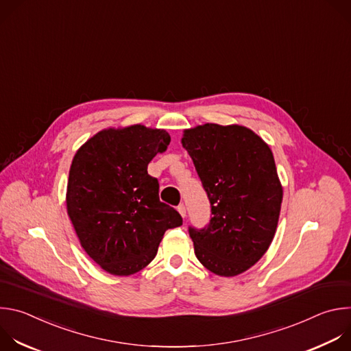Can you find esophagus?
Here are the masks:
<instances>
[{
  "label": "esophagus",
  "instance_id": "obj_1",
  "mask_svg": "<svg viewBox=\"0 0 351 351\" xmlns=\"http://www.w3.org/2000/svg\"><path fill=\"white\" fill-rule=\"evenodd\" d=\"M178 211H179V214L184 218L186 217V206L184 204H179L178 206Z\"/></svg>",
  "mask_w": 351,
  "mask_h": 351
}]
</instances>
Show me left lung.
<instances>
[{
    "mask_svg": "<svg viewBox=\"0 0 351 351\" xmlns=\"http://www.w3.org/2000/svg\"><path fill=\"white\" fill-rule=\"evenodd\" d=\"M182 145L211 203L210 223L189 228L195 257L215 275L236 276L265 254L276 232L283 189L274 154L240 125L187 129Z\"/></svg>",
    "mask_w": 351,
    "mask_h": 351,
    "instance_id": "8db88e82",
    "label": "left lung"
}]
</instances>
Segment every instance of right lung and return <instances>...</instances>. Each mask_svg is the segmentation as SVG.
<instances>
[{
  "instance_id": "right-lung-1",
  "label": "right lung",
  "mask_w": 351,
  "mask_h": 351,
  "mask_svg": "<svg viewBox=\"0 0 351 351\" xmlns=\"http://www.w3.org/2000/svg\"><path fill=\"white\" fill-rule=\"evenodd\" d=\"M164 129L143 125L104 129L76 152L68 179L66 210L88 257L117 276L154 260L180 214L160 202L158 180L147 167L169 145Z\"/></svg>"
}]
</instances>
